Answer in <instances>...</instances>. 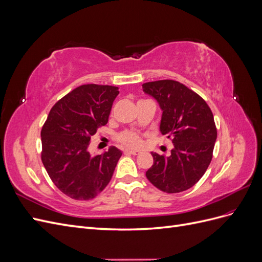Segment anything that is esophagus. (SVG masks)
Segmentation results:
<instances>
[{
	"mask_svg": "<svg viewBox=\"0 0 262 262\" xmlns=\"http://www.w3.org/2000/svg\"><path fill=\"white\" fill-rule=\"evenodd\" d=\"M140 152L136 149H125L124 154H132V155H138Z\"/></svg>",
	"mask_w": 262,
	"mask_h": 262,
	"instance_id": "obj_1",
	"label": "esophagus"
}]
</instances>
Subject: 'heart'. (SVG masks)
Returning a JSON list of instances; mask_svg holds the SVG:
<instances>
[{"mask_svg": "<svg viewBox=\"0 0 262 262\" xmlns=\"http://www.w3.org/2000/svg\"><path fill=\"white\" fill-rule=\"evenodd\" d=\"M118 141L126 147L138 148L142 145V138L139 133L134 131H123L118 134Z\"/></svg>", "mask_w": 262, "mask_h": 262, "instance_id": "b5f03b06", "label": "heart"}]
</instances>
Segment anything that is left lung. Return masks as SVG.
Wrapping results in <instances>:
<instances>
[{
	"label": "left lung",
	"mask_w": 262,
	"mask_h": 262,
	"mask_svg": "<svg viewBox=\"0 0 262 262\" xmlns=\"http://www.w3.org/2000/svg\"><path fill=\"white\" fill-rule=\"evenodd\" d=\"M163 110L160 130L171 140L169 156L152 153L154 163L146 178L166 193L194 186L212 161L217 131L205 100L177 81L161 80L142 85Z\"/></svg>",
	"instance_id": "1"
}]
</instances>
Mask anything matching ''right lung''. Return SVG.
<instances>
[{"label":"right lung","mask_w":262,"mask_h":262,"mask_svg":"<svg viewBox=\"0 0 262 262\" xmlns=\"http://www.w3.org/2000/svg\"><path fill=\"white\" fill-rule=\"evenodd\" d=\"M118 94L116 86H78L55 102L42 126V164L55 187L74 200L98 195L122 155L115 146L94 156L87 149L91 137L107 124Z\"/></svg>","instance_id":"right-lung-1"}]
</instances>
